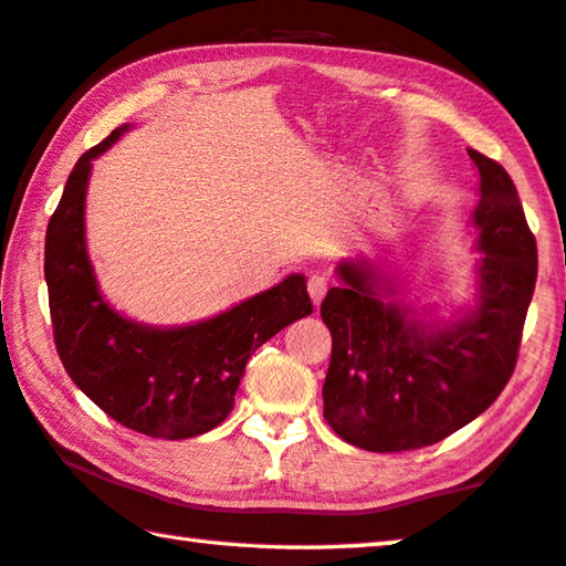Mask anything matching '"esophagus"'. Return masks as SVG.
Instances as JSON below:
<instances>
[{
  "label": "esophagus",
  "mask_w": 566,
  "mask_h": 566,
  "mask_svg": "<svg viewBox=\"0 0 566 566\" xmlns=\"http://www.w3.org/2000/svg\"><path fill=\"white\" fill-rule=\"evenodd\" d=\"M308 293H311L313 305H321V301L325 298V293H328V281H325L323 275H311L308 277Z\"/></svg>",
  "instance_id": "esophagus-1"
}]
</instances>
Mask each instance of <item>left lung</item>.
<instances>
[{
  "label": "left lung",
  "mask_w": 566,
  "mask_h": 566,
  "mask_svg": "<svg viewBox=\"0 0 566 566\" xmlns=\"http://www.w3.org/2000/svg\"><path fill=\"white\" fill-rule=\"evenodd\" d=\"M480 171V305L448 331L424 333L382 303L365 265L343 263V285L321 303L333 335L323 415L368 452L420 450L458 432L500 398L517 365L537 283V241L510 174L474 148Z\"/></svg>",
  "instance_id": "left-lung-1"
}]
</instances>
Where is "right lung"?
Listing matches in <instances>:
<instances>
[{
  "instance_id": "1",
  "label": "right lung",
  "mask_w": 566,
  "mask_h": 566,
  "mask_svg": "<svg viewBox=\"0 0 566 566\" xmlns=\"http://www.w3.org/2000/svg\"><path fill=\"white\" fill-rule=\"evenodd\" d=\"M126 126L78 158L49 218L44 277L54 345L69 378L124 428L158 440L213 430L233 410L251 353L313 313L303 275L188 328L156 331L122 318L102 301L84 243V196L92 158Z\"/></svg>"
}]
</instances>
